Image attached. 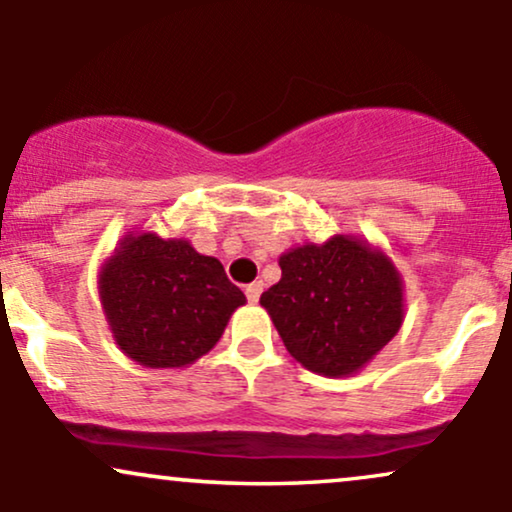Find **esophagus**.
<instances>
[{
    "label": "esophagus",
    "instance_id": "obj_1",
    "mask_svg": "<svg viewBox=\"0 0 512 512\" xmlns=\"http://www.w3.org/2000/svg\"><path fill=\"white\" fill-rule=\"evenodd\" d=\"M245 296H248L250 303H257L262 296V281H255V284L245 286Z\"/></svg>",
    "mask_w": 512,
    "mask_h": 512
}]
</instances>
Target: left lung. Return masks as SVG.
Wrapping results in <instances>:
<instances>
[{
	"instance_id": "left-lung-1",
	"label": "left lung",
	"mask_w": 512,
	"mask_h": 512,
	"mask_svg": "<svg viewBox=\"0 0 512 512\" xmlns=\"http://www.w3.org/2000/svg\"><path fill=\"white\" fill-rule=\"evenodd\" d=\"M279 267L260 303L286 351L317 375L358 373L402 327V274L368 240L337 233L286 250Z\"/></svg>"
}]
</instances>
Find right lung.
I'll return each mask as SVG.
<instances>
[{"mask_svg": "<svg viewBox=\"0 0 512 512\" xmlns=\"http://www.w3.org/2000/svg\"><path fill=\"white\" fill-rule=\"evenodd\" d=\"M98 296L115 344L144 368H187L245 305L216 257L151 231L117 243L98 274Z\"/></svg>", "mask_w": 512, "mask_h": 512, "instance_id": "add662e5", "label": "right lung"}]
</instances>
